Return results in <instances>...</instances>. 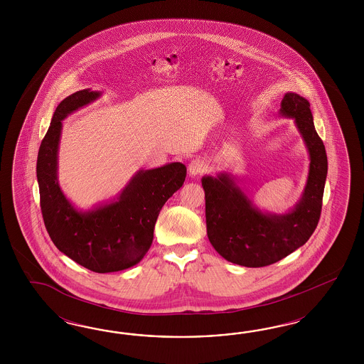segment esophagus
Instances as JSON below:
<instances>
[{
    "mask_svg": "<svg viewBox=\"0 0 364 364\" xmlns=\"http://www.w3.org/2000/svg\"><path fill=\"white\" fill-rule=\"evenodd\" d=\"M208 171V166L204 163V160L200 159H193L189 164H188V172L191 176H198L203 175Z\"/></svg>",
    "mask_w": 364,
    "mask_h": 364,
    "instance_id": "obj_1",
    "label": "esophagus"
}]
</instances>
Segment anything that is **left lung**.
I'll return each instance as SVG.
<instances>
[{
  "label": "left lung",
  "mask_w": 364,
  "mask_h": 364,
  "mask_svg": "<svg viewBox=\"0 0 364 364\" xmlns=\"http://www.w3.org/2000/svg\"><path fill=\"white\" fill-rule=\"evenodd\" d=\"M279 114L294 119L309 154L307 183L292 210L286 213L259 210L228 172L201 178L208 239L233 264L252 268L274 264L306 244L319 221L328 163L309 100L288 92Z\"/></svg>",
  "instance_id": "left-lung-1"
}]
</instances>
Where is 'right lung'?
<instances>
[{
    "mask_svg": "<svg viewBox=\"0 0 364 364\" xmlns=\"http://www.w3.org/2000/svg\"><path fill=\"white\" fill-rule=\"evenodd\" d=\"M102 93L82 89L63 100L40 145L37 181L45 227L55 247L93 272H117L137 264L154 240V224L166 200L184 184L187 168L169 163L140 169L117 198L80 210L58 184V145L63 120L99 99Z\"/></svg>",
    "mask_w": 364,
    "mask_h": 364,
    "instance_id": "add662e5",
    "label": "right lung"
}]
</instances>
